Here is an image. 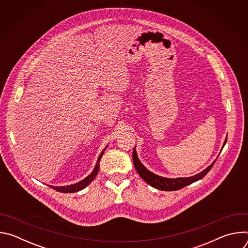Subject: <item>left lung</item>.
<instances>
[{"label": "left lung", "instance_id": "8db88e82", "mask_svg": "<svg viewBox=\"0 0 248 248\" xmlns=\"http://www.w3.org/2000/svg\"><path fill=\"white\" fill-rule=\"evenodd\" d=\"M227 142V140L225 141V144ZM132 160H133V164L135 167L136 171L138 172V174L142 178L148 185H150L151 186L160 189V190H164V191H173V190H179L194 182H197L199 180H201L202 178L208 173V171L212 169V167L214 166L215 162L212 163L208 168H206L203 171H201L200 173L190 176V178H179V179H166V178H162V176L156 175L153 172L149 171L142 164L140 163V161L138 160V157L136 155L135 150L133 149L132 152Z\"/></svg>", "mask_w": 248, "mask_h": 248}]
</instances>
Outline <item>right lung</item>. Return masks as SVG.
<instances>
[{
	"instance_id": "right-lung-1",
	"label": "right lung",
	"mask_w": 248,
	"mask_h": 248,
	"mask_svg": "<svg viewBox=\"0 0 248 248\" xmlns=\"http://www.w3.org/2000/svg\"><path fill=\"white\" fill-rule=\"evenodd\" d=\"M106 149V148H105ZM105 149L102 151V153L100 154L98 160H97V164L93 170V171L87 176V178H85L83 181L76 184V185H73V186H51L52 188H54L55 190L59 191V192H62V193H72V192H78L81 189H83L84 187H86L94 179L95 176L97 175L98 173V170H99V164H100V160L104 154V151Z\"/></svg>"
}]
</instances>
